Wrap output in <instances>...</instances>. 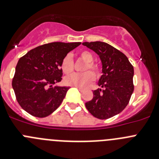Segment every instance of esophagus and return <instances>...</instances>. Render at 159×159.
<instances>
[{
    "mask_svg": "<svg viewBox=\"0 0 159 159\" xmlns=\"http://www.w3.org/2000/svg\"><path fill=\"white\" fill-rule=\"evenodd\" d=\"M77 88L78 89V90H79L80 92H83V91H84V89H83L82 88H79V87H77Z\"/></svg>",
    "mask_w": 159,
    "mask_h": 159,
    "instance_id": "1",
    "label": "esophagus"
}]
</instances>
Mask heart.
Returning <instances> with one entry per match:
<instances>
[{"instance_id": "1", "label": "heart", "mask_w": 159, "mask_h": 159, "mask_svg": "<svg viewBox=\"0 0 159 159\" xmlns=\"http://www.w3.org/2000/svg\"><path fill=\"white\" fill-rule=\"evenodd\" d=\"M79 56L83 61L86 62V64L83 67V71H86V72L81 73V74H70L69 76L66 77L64 79V82L67 85H70V86L85 88V87L89 86L95 78L93 73L87 70L89 69H92L96 76H99L100 70L98 66L93 62V55L91 52L88 51H81ZM61 69L65 74H70L73 72L74 61H73L71 55H66L62 58V62H61Z\"/></svg>"}]
</instances>
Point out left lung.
I'll list each match as a JSON object with an SVG mask.
<instances>
[{
	"label": "left lung",
	"mask_w": 159,
	"mask_h": 159,
	"mask_svg": "<svg viewBox=\"0 0 159 159\" xmlns=\"http://www.w3.org/2000/svg\"><path fill=\"white\" fill-rule=\"evenodd\" d=\"M82 44L99 55L103 74L98 81L101 88L94 90L93 99L85 107L97 118H111L120 113L129 102L134 91V68L124 54L106 43Z\"/></svg>",
	"instance_id": "8db88e82"
}]
</instances>
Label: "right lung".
Wrapping results in <instances>:
<instances>
[{"instance_id": "1", "label": "right lung", "mask_w": 159, "mask_h": 159, "mask_svg": "<svg viewBox=\"0 0 159 159\" xmlns=\"http://www.w3.org/2000/svg\"><path fill=\"white\" fill-rule=\"evenodd\" d=\"M81 43L55 42L39 46L21 57L16 66L12 88L24 110L46 117L59 107L69 87L54 86L62 80L61 62Z\"/></svg>"}]
</instances>
